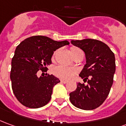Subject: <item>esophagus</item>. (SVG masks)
Here are the masks:
<instances>
[{"label": "esophagus", "instance_id": "34e87169", "mask_svg": "<svg viewBox=\"0 0 126 126\" xmlns=\"http://www.w3.org/2000/svg\"><path fill=\"white\" fill-rule=\"evenodd\" d=\"M61 82H62V83H63V84H66V83L67 82V81H66V80H61Z\"/></svg>", "mask_w": 126, "mask_h": 126}]
</instances>
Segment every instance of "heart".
Listing matches in <instances>:
<instances>
[{
	"mask_svg": "<svg viewBox=\"0 0 126 126\" xmlns=\"http://www.w3.org/2000/svg\"><path fill=\"white\" fill-rule=\"evenodd\" d=\"M71 52L73 57H76V55L80 54H83V52L78 48H72L71 50ZM76 73V70L72 68H68L65 66L59 65L57 66L54 69V74L57 77L63 79V80H68L71 78Z\"/></svg>",
	"mask_w": 126,
	"mask_h": 126,
	"instance_id": "b5f03b06",
	"label": "heart"
}]
</instances>
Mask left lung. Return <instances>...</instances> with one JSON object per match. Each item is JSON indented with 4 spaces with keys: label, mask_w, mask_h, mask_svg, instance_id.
<instances>
[{
    "label": "left lung",
    "mask_w": 126,
    "mask_h": 126,
    "mask_svg": "<svg viewBox=\"0 0 126 126\" xmlns=\"http://www.w3.org/2000/svg\"><path fill=\"white\" fill-rule=\"evenodd\" d=\"M71 43L85 53L86 64L79 76L87 84L78 82L76 89L69 94V100L78 109L94 110L102 104L112 87L115 54L106 44L97 39L72 40Z\"/></svg>",
    "instance_id": "8db88e82"
}]
</instances>
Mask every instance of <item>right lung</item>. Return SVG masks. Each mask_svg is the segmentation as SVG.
<instances>
[{"instance_id": "1", "label": "right lung", "mask_w": 126, "mask_h": 126, "mask_svg": "<svg viewBox=\"0 0 126 126\" xmlns=\"http://www.w3.org/2000/svg\"><path fill=\"white\" fill-rule=\"evenodd\" d=\"M68 41H54L46 36H32L16 47L11 60L10 78L15 96L22 105L37 109L47 104L52 89L60 82L53 75L37 76L40 69L47 72L51 58L58 48L69 45Z\"/></svg>"}]
</instances>
